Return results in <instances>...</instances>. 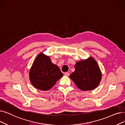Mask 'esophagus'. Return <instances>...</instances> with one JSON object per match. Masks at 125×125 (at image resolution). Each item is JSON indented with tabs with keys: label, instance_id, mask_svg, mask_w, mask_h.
<instances>
[{
	"label": "esophagus",
	"instance_id": "1",
	"mask_svg": "<svg viewBox=\"0 0 125 125\" xmlns=\"http://www.w3.org/2000/svg\"><path fill=\"white\" fill-rule=\"evenodd\" d=\"M64 74H65V75H66V76H69V73H68V72H66V73H64Z\"/></svg>",
	"mask_w": 125,
	"mask_h": 125
}]
</instances>
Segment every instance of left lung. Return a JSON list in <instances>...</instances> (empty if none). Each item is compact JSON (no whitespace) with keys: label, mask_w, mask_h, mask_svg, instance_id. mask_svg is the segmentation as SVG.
I'll use <instances>...</instances> for the list:
<instances>
[{"label":"left lung","mask_w":125,"mask_h":125,"mask_svg":"<svg viewBox=\"0 0 125 125\" xmlns=\"http://www.w3.org/2000/svg\"><path fill=\"white\" fill-rule=\"evenodd\" d=\"M102 74L98 64L93 58L78 62L75 65V71L70 78L78 87L83 91L95 89L99 85Z\"/></svg>","instance_id":"8db88e82"}]
</instances>
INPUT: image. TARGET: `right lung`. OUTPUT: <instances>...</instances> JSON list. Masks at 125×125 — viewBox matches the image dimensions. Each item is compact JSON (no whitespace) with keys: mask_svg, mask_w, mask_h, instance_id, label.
Here are the masks:
<instances>
[{"mask_svg":"<svg viewBox=\"0 0 125 125\" xmlns=\"http://www.w3.org/2000/svg\"><path fill=\"white\" fill-rule=\"evenodd\" d=\"M63 75L59 68L52 63L49 57L41 53L31 66L30 79L35 87L46 91L51 89Z\"/></svg>","mask_w":125,"mask_h":125,"instance_id":"right-lung-1","label":"right lung"}]
</instances>
